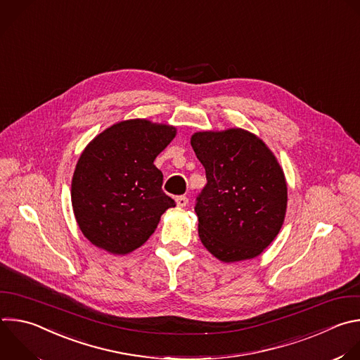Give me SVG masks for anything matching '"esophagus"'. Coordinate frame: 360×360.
<instances>
[{"mask_svg": "<svg viewBox=\"0 0 360 360\" xmlns=\"http://www.w3.org/2000/svg\"><path fill=\"white\" fill-rule=\"evenodd\" d=\"M175 202H176V205H178L179 207H184V206L188 205V198L184 196V195H181V196H176V198H175Z\"/></svg>", "mask_w": 360, "mask_h": 360, "instance_id": "esophagus-1", "label": "esophagus"}]
</instances>
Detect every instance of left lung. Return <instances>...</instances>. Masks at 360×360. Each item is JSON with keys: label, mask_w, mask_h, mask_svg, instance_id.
Returning <instances> with one entry per match:
<instances>
[{"label": "left lung", "mask_w": 360, "mask_h": 360, "mask_svg": "<svg viewBox=\"0 0 360 360\" xmlns=\"http://www.w3.org/2000/svg\"><path fill=\"white\" fill-rule=\"evenodd\" d=\"M191 146L207 181L195 203L200 242L224 263L257 257L285 216L280 164L259 137L242 129L196 133Z\"/></svg>", "instance_id": "1"}]
</instances>
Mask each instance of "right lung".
Returning <instances> with one entry per match:
<instances>
[{"label":"right lung","mask_w":360,"mask_h":360,"mask_svg":"<svg viewBox=\"0 0 360 360\" xmlns=\"http://www.w3.org/2000/svg\"><path fill=\"white\" fill-rule=\"evenodd\" d=\"M175 133L171 126L127 120L104 130L82 153L72 205L82 233L94 246L127 255L148 240L161 214L175 206L154 165Z\"/></svg>","instance_id":"right-lung-1"}]
</instances>
